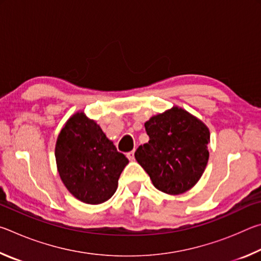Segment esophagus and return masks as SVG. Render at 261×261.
Wrapping results in <instances>:
<instances>
[{"instance_id": "esophagus-1", "label": "esophagus", "mask_w": 261, "mask_h": 261, "mask_svg": "<svg viewBox=\"0 0 261 261\" xmlns=\"http://www.w3.org/2000/svg\"><path fill=\"white\" fill-rule=\"evenodd\" d=\"M126 156H127V159H129L130 161H134V160H135V152H134V151L129 152V153L126 154Z\"/></svg>"}]
</instances>
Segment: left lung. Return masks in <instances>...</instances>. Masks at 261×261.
<instances>
[{"mask_svg": "<svg viewBox=\"0 0 261 261\" xmlns=\"http://www.w3.org/2000/svg\"><path fill=\"white\" fill-rule=\"evenodd\" d=\"M148 143L135 158L154 187L167 194H182L197 184L208 162L210 130L204 122L174 106L145 123Z\"/></svg>", "mask_w": 261, "mask_h": 261, "instance_id": "obj_1", "label": "left lung"}]
</instances>
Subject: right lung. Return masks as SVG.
I'll list each match as a JSON object with an SVG mask.
<instances>
[{"label": "right lung", "instance_id": "add662e5", "mask_svg": "<svg viewBox=\"0 0 261 261\" xmlns=\"http://www.w3.org/2000/svg\"><path fill=\"white\" fill-rule=\"evenodd\" d=\"M57 171L74 198L99 205L116 192L129 160L84 112L74 113L62 127L55 145Z\"/></svg>", "mask_w": 261, "mask_h": 261}]
</instances>
